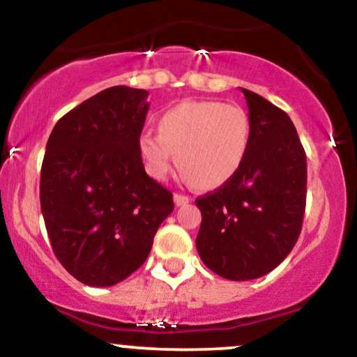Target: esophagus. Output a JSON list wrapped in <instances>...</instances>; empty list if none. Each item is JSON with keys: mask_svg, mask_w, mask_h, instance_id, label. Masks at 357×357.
<instances>
[{"mask_svg": "<svg viewBox=\"0 0 357 357\" xmlns=\"http://www.w3.org/2000/svg\"><path fill=\"white\" fill-rule=\"evenodd\" d=\"M174 203H176V206H183V204H188L190 203V196H186V195H181V192H174Z\"/></svg>", "mask_w": 357, "mask_h": 357, "instance_id": "1", "label": "esophagus"}]
</instances>
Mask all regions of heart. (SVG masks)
I'll list each match as a JSON object with an SVG mask.
<instances>
[{"instance_id":"b5f03b06","label":"heart","mask_w":357,"mask_h":357,"mask_svg":"<svg viewBox=\"0 0 357 357\" xmlns=\"http://www.w3.org/2000/svg\"><path fill=\"white\" fill-rule=\"evenodd\" d=\"M250 117L236 104L186 100L166 110L158 134L139 137L146 171L165 179L176 166L196 186L211 190L227 183L240 169L250 146Z\"/></svg>"}]
</instances>
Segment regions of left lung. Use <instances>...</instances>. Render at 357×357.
<instances>
[{"label":"left lung","mask_w":357,"mask_h":357,"mask_svg":"<svg viewBox=\"0 0 357 357\" xmlns=\"http://www.w3.org/2000/svg\"><path fill=\"white\" fill-rule=\"evenodd\" d=\"M241 92L252 127L247 155L227 183L196 198L203 264L238 282L267 275L292 252L307 195L305 151L294 122L258 93Z\"/></svg>","instance_id":"8db88e82"}]
</instances>
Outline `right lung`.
I'll return each instance as SVG.
<instances>
[{
    "mask_svg": "<svg viewBox=\"0 0 357 357\" xmlns=\"http://www.w3.org/2000/svg\"><path fill=\"white\" fill-rule=\"evenodd\" d=\"M149 92L117 85L90 97L53 127L40 204L53 253L70 275L110 287L141 267L173 192L146 174L139 137Z\"/></svg>",
    "mask_w": 357,
    "mask_h": 357,
    "instance_id": "1",
    "label": "right lung"
}]
</instances>
